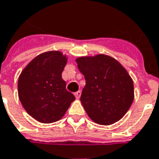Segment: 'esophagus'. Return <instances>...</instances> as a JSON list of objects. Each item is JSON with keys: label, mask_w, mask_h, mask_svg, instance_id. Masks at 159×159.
<instances>
[{"label": "esophagus", "mask_w": 159, "mask_h": 159, "mask_svg": "<svg viewBox=\"0 0 159 159\" xmlns=\"http://www.w3.org/2000/svg\"><path fill=\"white\" fill-rule=\"evenodd\" d=\"M74 95H75V98L79 99V98H80V95H81V92H80V91H78V92H76L74 93Z\"/></svg>", "instance_id": "obj_1"}]
</instances>
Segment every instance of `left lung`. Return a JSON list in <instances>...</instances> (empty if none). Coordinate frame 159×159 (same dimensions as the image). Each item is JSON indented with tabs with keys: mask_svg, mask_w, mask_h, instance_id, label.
I'll list each match as a JSON object with an SVG mask.
<instances>
[{
	"mask_svg": "<svg viewBox=\"0 0 159 159\" xmlns=\"http://www.w3.org/2000/svg\"><path fill=\"white\" fill-rule=\"evenodd\" d=\"M85 76L80 101L88 116L100 125H111L124 116L134 98V82L111 56L99 54L76 59Z\"/></svg>",
	"mask_w": 159,
	"mask_h": 159,
	"instance_id": "8db88e82",
	"label": "left lung"
}]
</instances>
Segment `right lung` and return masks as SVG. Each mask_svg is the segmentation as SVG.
<instances>
[{
	"label": "right lung",
	"mask_w": 159,
	"mask_h": 159,
	"mask_svg": "<svg viewBox=\"0 0 159 159\" xmlns=\"http://www.w3.org/2000/svg\"><path fill=\"white\" fill-rule=\"evenodd\" d=\"M67 61V56L61 51L44 52L36 56L19 77V98L26 112L39 122L59 121L75 100L61 78Z\"/></svg>",
	"instance_id": "1"
}]
</instances>
